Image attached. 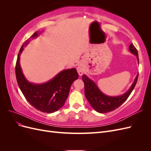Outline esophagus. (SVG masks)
Returning a JSON list of instances; mask_svg holds the SVG:
<instances>
[{
	"label": "esophagus",
	"mask_w": 151,
	"mask_h": 151,
	"mask_svg": "<svg viewBox=\"0 0 151 151\" xmlns=\"http://www.w3.org/2000/svg\"><path fill=\"white\" fill-rule=\"evenodd\" d=\"M77 72H78V74L79 76H82L83 74V73L84 72V69L82 65H80V66H78L77 67Z\"/></svg>",
	"instance_id": "1"
}]
</instances>
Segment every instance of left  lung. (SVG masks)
<instances>
[{
	"label": "left lung",
	"instance_id": "obj_1",
	"mask_svg": "<svg viewBox=\"0 0 151 151\" xmlns=\"http://www.w3.org/2000/svg\"><path fill=\"white\" fill-rule=\"evenodd\" d=\"M129 51L136 56L139 63L138 52L132 43L129 46ZM138 76L139 74L137 75L133 84L126 93L118 96H109L103 94L94 82L84 74L83 76L82 79L84 83V94L86 98L90 103L91 106L98 113H106L115 110V109L121 106L129 98L137 82Z\"/></svg>",
	"mask_w": 151,
	"mask_h": 151
}]
</instances>
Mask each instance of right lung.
I'll return each instance as SVG.
<instances>
[{
    "mask_svg": "<svg viewBox=\"0 0 151 151\" xmlns=\"http://www.w3.org/2000/svg\"><path fill=\"white\" fill-rule=\"evenodd\" d=\"M42 32L36 31L31 38H37ZM28 40L22 45L18 53L16 64V76L21 92L32 106L38 110L47 113L58 111L64 104L69 94L73 82L78 79L76 68L63 70L45 83L35 84L29 82L22 73L20 65V56Z\"/></svg>",
    "mask_w": 151,
    "mask_h": 151,
    "instance_id": "add662e5",
    "label": "right lung"
}]
</instances>
